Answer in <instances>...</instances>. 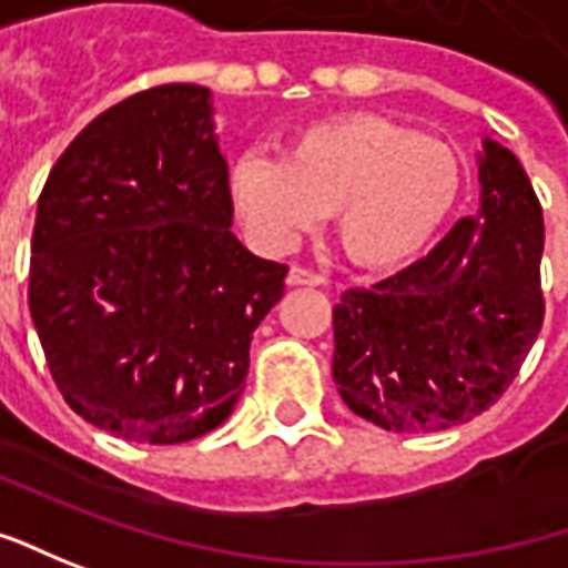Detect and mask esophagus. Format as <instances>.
Masks as SVG:
<instances>
[{"label": "esophagus", "instance_id": "1", "mask_svg": "<svg viewBox=\"0 0 568 568\" xmlns=\"http://www.w3.org/2000/svg\"><path fill=\"white\" fill-rule=\"evenodd\" d=\"M285 283H288V285H307V288H314V285H321L323 280L317 276V273L304 270V266H292V270H288V276H285Z\"/></svg>", "mask_w": 568, "mask_h": 568}]
</instances>
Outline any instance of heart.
<instances>
[{"instance_id": "1", "label": "heart", "mask_w": 568, "mask_h": 568, "mask_svg": "<svg viewBox=\"0 0 568 568\" xmlns=\"http://www.w3.org/2000/svg\"><path fill=\"white\" fill-rule=\"evenodd\" d=\"M462 191L443 141L381 115H345L298 131L285 156L247 150L229 169V197L264 251H285L333 213L343 254L389 273L424 254Z\"/></svg>"}]
</instances>
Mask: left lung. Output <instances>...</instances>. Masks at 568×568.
Masks as SVG:
<instances>
[{"label":"left lung","instance_id":"left-lung-1","mask_svg":"<svg viewBox=\"0 0 568 568\" xmlns=\"http://www.w3.org/2000/svg\"><path fill=\"white\" fill-rule=\"evenodd\" d=\"M478 213L418 264L348 288L333 311V381L396 434L465 424L503 396L544 323V216L518 156L480 138Z\"/></svg>","mask_w":568,"mask_h":568}]
</instances>
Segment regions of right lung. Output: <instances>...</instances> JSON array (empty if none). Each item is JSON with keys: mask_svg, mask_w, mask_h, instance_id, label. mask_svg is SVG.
<instances>
[{"mask_svg": "<svg viewBox=\"0 0 568 568\" xmlns=\"http://www.w3.org/2000/svg\"><path fill=\"white\" fill-rule=\"evenodd\" d=\"M283 280L232 232L210 88L163 84L100 112L37 201L28 302L52 381L122 440L220 427Z\"/></svg>", "mask_w": 568, "mask_h": 568, "instance_id": "1", "label": "right lung"}]
</instances>
